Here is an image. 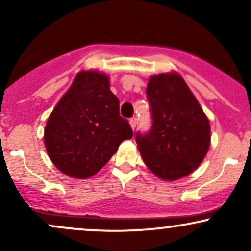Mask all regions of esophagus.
<instances>
[{
    "label": "esophagus",
    "mask_w": 251,
    "mask_h": 251,
    "mask_svg": "<svg viewBox=\"0 0 251 251\" xmlns=\"http://www.w3.org/2000/svg\"><path fill=\"white\" fill-rule=\"evenodd\" d=\"M129 124H131L132 129H134L135 126H137V118H135V117L131 118V119H129Z\"/></svg>",
    "instance_id": "1"
}]
</instances>
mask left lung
<instances>
[{
    "instance_id": "1",
    "label": "left lung",
    "mask_w": 251,
    "mask_h": 251,
    "mask_svg": "<svg viewBox=\"0 0 251 251\" xmlns=\"http://www.w3.org/2000/svg\"><path fill=\"white\" fill-rule=\"evenodd\" d=\"M152 126L138 132L144 163L158 178L185 177L203 162L210 146V124L203 108L178 73L150 77L146 88Z\"/></svg>"
}]
</instances>
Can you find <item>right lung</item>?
<instances>
[{"label": "right lung", "instance_id": "right-lung-1", "mask_svg": "<svg viewBox=\"0 0 251 251\" xmlns=\"http://www.w3.org/2000/svg\"><path fill=\"white\" fill-rule=\"evenodd\" d=\"M133 132L119 114L107 75L81 71L50 113L45 145L62 174L85 179L99 172Z\"/></svg>", "mask_w": 251, "mask_h": 251}]
</instances>
